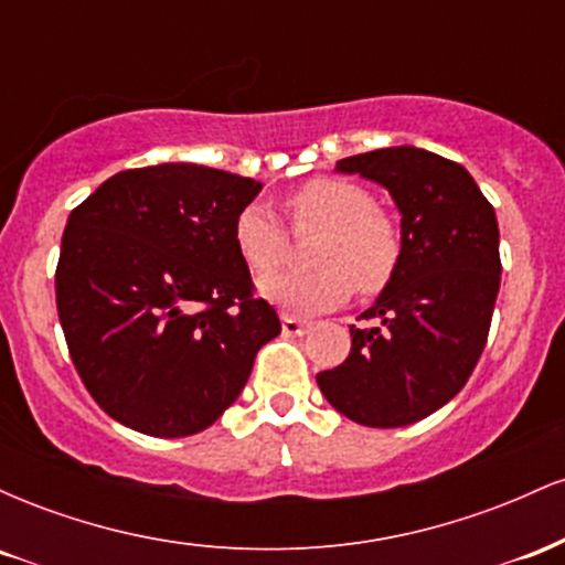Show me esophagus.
I'll use <instances>...</instances> for the list:
<instances>
[{
	"instance_id": "obj_1",
	"label": "esophagus",
	"mask_w": 565,
	"mask_h": 565,
	"mask_svg": "<svg viewBox=\"0 0 565 565\" xmlns=\"http://www.w3.org/2000/svg\"><path fill=\"white\" fill-rule=\"evenodd\" d=\"M281 329L287 337H300L308 332V321L297 319V316H281Z\"/></svg>"
}]
</instances>
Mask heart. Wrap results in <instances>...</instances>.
<instances>
[{"instance_id":"1","label":"heart","mask_w":565,"mask_h":565,"mask_svg":"<svg viewBox=\"0 0 565 565\" xmlns=\"http://www.w3.org/2000/svg\"><path fill=\"white\" fill-rule=\"evenodd\" d=\"M287 212L295 228H321L310 246V263L319 268L265 278V300L308 316L345 302L353 287L361 295L387 287L401 260V233L364 185L313 178L289 193ZM233 238L252 274L268 276L287 260V231L268 206L246 204L233 223Z\"/></svg>"}]
</instances>
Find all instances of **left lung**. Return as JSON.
I'll return each instance as SVG.
<instances>
[{
  "label": "left lung",
  "mask_w": 565,
  "mask_h": 565,
  "mask_svg": "<svg viewBox=\"0 0 565 565\" xmlns=\"http://www.w3.org/2000/svg\"><path fill=\"white\" fill-rule=\"evenodd\" d=\"M391 193L401 212V260L350 327V355L316 374L323 398L369 427L419 423L465 387L481 359L499 291L494 206L457 161L393 146L337 161Z\"/></svg>",
  "instance_id": "obj_1"
}]
</instances>
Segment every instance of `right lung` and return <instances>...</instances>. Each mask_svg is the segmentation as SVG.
Instances as JSON below:
<instances>
[{"instance_id":"right-lung-1","label":"right lung","mask_w":565,"mask_h":565,"mask_svg":"<svg viewBox=\"0 0 565 565\" xmlns=\"http://www.w3.org/2000/svg\"><path fill=\"white\" fill-rule=\"evenodd\" d=\"M260 191L167 161L116 172L68 215L57 316L84 387L116 423L157 438L206 430L281 332L233 238Z\"/></svg>"}]
</instances>
